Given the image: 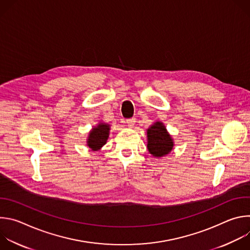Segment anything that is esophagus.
Segmentation results:
<instances>
[{"label":"esophagus","instance_id":"esophagus-1","mask_svg":"<svg viewBox=\"0 0 250 250\" xmlns=\"http://www.w3.org/2000/svg\"><path fill=\"white\" fill-rule=\"evenodd\" d=\"M125 123H126L127 126H129V127H132V126H133V125L135 124V118H132V119H128V120H126V121H125Z\"/></svg>","mask_w":250,"mask_h":250}]
</instances>
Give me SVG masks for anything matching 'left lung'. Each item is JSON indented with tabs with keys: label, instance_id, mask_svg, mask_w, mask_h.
I'll return each mask as SVG.
<instances>
[{
	"label": "left lung",
	"instance_id": "left-lung-1",
	"mask_svg": "<svg viewBox=\"0 0 250 250\" xmlns=\"http://www.w3.org/2000/svg\"><path fill=\"white\" fill-rule=\"evenodd\" d=\"M174 141L161 122L154 123L147 129V149L154 157H162L171 152Z\"/></svg>",
	"mask_w": 250,
	"mask_h": 250
}]
</instances>
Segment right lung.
I'll list each match as a JSON object with an SVG mask.
<instances>
[{"mask_svg":"<svg viewBox=\"0 0 250 250\" xmlns=\"http://www.w3.org/2000/svg\"><path fill=\"white\" fill-rule=\"evenodd\" d=\"M110 134V125L100 123L97 126H94L92 130L89 132V136L87 138V146L93 150H100L103 146L105 145Z\"/></svg>","mask_w":250,"mask_h":250,"instance_id":"add662e5","label":"right lung"}]
</instances>
